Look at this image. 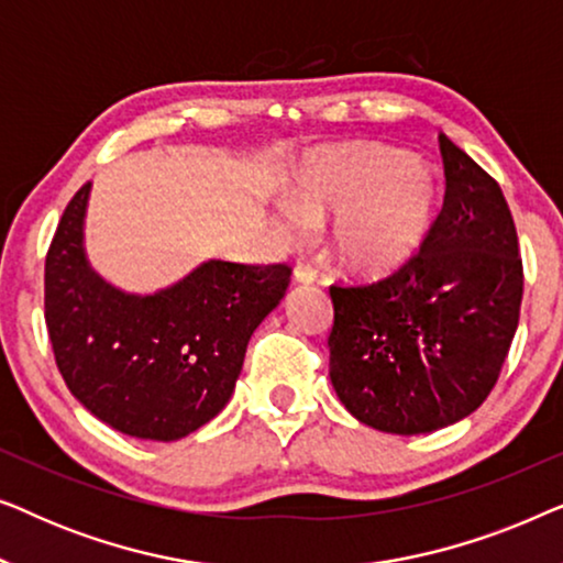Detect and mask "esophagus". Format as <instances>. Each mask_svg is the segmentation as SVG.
<instances>
[{
    "label": "esophagus",
    "mask_w": 563,
    "mask_h": 563,
    "mask_svg": "<svg viewBox=\"0 0 563 563\" xmlns=\"http://www.w3.org/2000/svg\"><path fill=\"white\" fill-rule=\"evenodd\" d=\"M314 276H318V272H314V268L307 264V261H297V264H295V282L312 284Z\"/></svg>",
    "instance_id": "1"
}]
</instances>
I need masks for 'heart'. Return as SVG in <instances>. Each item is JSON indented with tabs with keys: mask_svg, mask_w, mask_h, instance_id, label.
<instances>
[{
	"mask_svg": "<svg viewBox=\"0 0 563 563\" xmlns=\"http://www.w3.org/2000/svg\"><path fill=\"white\" fill-rule=\"evenodd\" d=\"M435 174L410 153L379 143H349L314 158L299 176L279 225L302 235L335 214L330 245L345 266L384 274L410 261L438 214Z\"/></svg>",
	"mask_w": 563,
	"mask_h": 563,
	"instance_id": "heart-1",
	"label": "heart"
}]
</instances>
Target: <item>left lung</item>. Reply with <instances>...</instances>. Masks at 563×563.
I'll use <instances>...</instances> for the list:
<instances>
[{
	"label": "left lung",
	"mask_w": 563,
	"mask_h": 563,
	"mask_svg": "<svg viewBox=\"0 0 563 563\" xmlns=\"http://www.w3.org/2000/svg\"><path fill=\"white\" fill-rule=\"evenodd\" d=\"M445 197L395 274L333 284L330 382L353 418L418 435L479 407L518 330L522 258L503 189L441 133Z\"/></svg>",
	"instance_id": "1"
}]
</instances>
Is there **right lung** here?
Instances as JSON below:
<instances>
[{
  "mask_svg": "<svg viewBox=\"0 0 563 563\" xmlns=\"http://www.w3.org/2000/svg\"><path fill=\"white\" fill-rule=\"evenodd\" d=\"M91 184L66 205L45 256V325L71 395L107 426L179 441L233 395L253 330L289 287L287 264L207 261L156 295L107 284L84 253Z\"/></svg>",
  "mask_w": 563,
  "mask_h": 563,
  "instance_id": "right-lung-1",
  "label": "right lung"
}]
</instances>
